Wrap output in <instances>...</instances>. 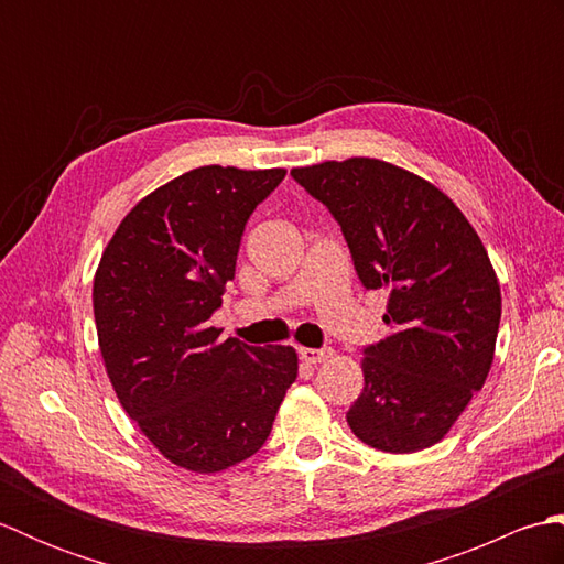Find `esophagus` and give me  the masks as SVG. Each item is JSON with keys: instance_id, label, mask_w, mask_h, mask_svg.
<instances>
[{"instance_id": "esophagus-1", "label": "esophagus", "mask_w": 564, "mask_h": 564, "mask_svg": "<svg viewBox=\"0 0 564 564\" xmlns=\"http://www.w3.org/2000/svg\"><path fill=\"white\" fill-rule=\"evenodd\" d=\"M332 356V349H301V358L305 364H325Z\"/></svg>"}]
</instances>
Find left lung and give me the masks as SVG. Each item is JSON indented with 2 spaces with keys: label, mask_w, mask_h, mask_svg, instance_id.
<instances>
[{
  "label": "left lung",
  "mask_w": 564,
  "mask_h": 564,
  "mask_svg": "<svg viewBox=\"0 0 564 564\" xmlns=\"http://www.w3.org/2000/svg\"><path fill=\"white\" fill-rule=\"evenodd\" d=\"M291 176L339 223L364 289L388 291L390 334L364 349L346 422L386 453L434 446L492 368L501 293L487 249L443 191L394 164L351 158Z\"/></svg>",
  "instance_id": "1"
}]
</instances>
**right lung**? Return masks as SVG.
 Wrapping results in <instances>:
<instances>
[{"label":"right lung","instance_id":"right-lung-1","mask_svg":"<svg viewBox=\"0 0 564 564\" xmlns=\"http://www.w3.org/2000/svg\"><path fill=\"white\" fill-rule=\"evenodd\" d=\"M285 170L198 166L152 191L118 225L94 275L106 373L166 460L220 473L254 455L297 378L293 346L220 339L245 225Z\"/></svg>","mask_w":564,"mask_h":564}]
</instances>
